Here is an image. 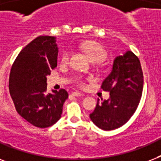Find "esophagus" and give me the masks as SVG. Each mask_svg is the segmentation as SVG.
I'll return each mask as SVG.
<instances>
[{
	"label": "esophagus",
	"instance_id": "esophagus-1",
	"mask_svg": "<svg viewBox=\"0 0 161 161\" xmlns=\"http://www.w3.org/2000/svg\"><path fill=\"white\" fill-rule=\"evenodd\" d=\"M72 95L75 96V97H83L84 94L82 93H79V92H73V93H72Z\"/></svg>",
	"mask_w": 161,
	"mask_h": 161
}]
</instances>
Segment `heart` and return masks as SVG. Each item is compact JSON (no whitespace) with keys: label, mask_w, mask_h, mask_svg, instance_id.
I'll return each mask as SVG.
<instances>
[{"label":"heart","mask_w":161,"mask_h":161,"mask_svg":"<svg viewBox=\"0 0 161 161\" xmlns=\"http://www.w3.org/2000/svg\"><path fill=\"white\" fill-rule=\"evenodd\" d=\"M79 48L85 53H87L91 61H93L94 63H100L105 59L106 55H107L104 48L96 42H83L79 44ZM69 60H70V53L68 51L63 52L60 57V63L62 64H68ZM78 83L80 86L83 85V82L79 79L78 80Z\"/></svg>","instance_id":"heart-1"}]
</instances>
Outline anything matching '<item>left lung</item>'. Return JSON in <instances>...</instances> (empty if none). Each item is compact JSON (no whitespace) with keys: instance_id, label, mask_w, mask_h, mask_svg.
I'll list each match as a JSON object with an SVG mask.
<instances>
[{"instance_id":"8db88e82","label":"left lung","mask_w":161,"mask_h":161,"mask_svg":"<svg viewBox=\"0 0 161 161\" xmlns=\"http://www.w3.org/2000/svg\"><path fill=\"white\" fill-rule=\"evenodd\" d=\"M144 77L139 58L127 51L114 58L112 71L101 88L109 92V98L99 103L89 117L96 126L103 130L121 127L137 109L142 96Z\"/></svg>"}]
</instances>
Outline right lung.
Wrapping results in <instances>:
<instances>
[{"mask_svg":"<svg viewBox=\"0 0 161 161\" xmlns=\"http://www.w3.org/2000/svg\"><path fill=\"white\" fill-rule=\"evenodd\" d=\"M58 53L54 36H37L20 52L10 73L9 90L16 112L42 129L58 122L68 97L65 89L47 92V76L57 67Z\"/></svg>","mask_w":161,"mask_h":161,"instance_id":"right-lung-1","label":"right lung"}]
</instances>
